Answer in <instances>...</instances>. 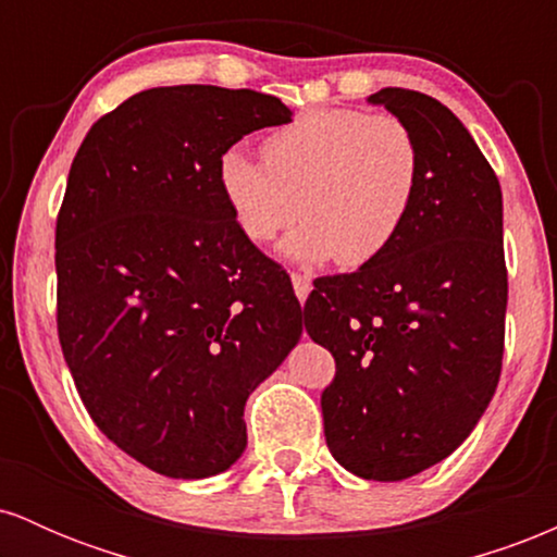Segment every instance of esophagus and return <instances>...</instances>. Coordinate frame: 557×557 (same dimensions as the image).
<instances>
[{
  "label": "esophagus",
  "instance_id": "34e87169",
  "mask_svg": "<svg viewBox=\"0 0 557 557\" xmlns=\"http://www.w3.org/2000/svg\"><path fill=\"white\" fill-rule=\"evenodd\" d=\"M290 280H293V290H296L298 300H306V296H309V293H311V277H309V274L293 272Z\"/></svg>",
  "mask_w": 557,
  "mask_h": 557
}]
</instances>
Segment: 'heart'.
I'll return each mask as SVG.
<instances>
[{
	"label": "heart",
	"instance_id": "1",
	"mask_svg": "<svg viewBox=\"0 0 557 557\" xmlns=\"http://www.w3.org/2000/svg\"><path fill=\"white\" fill-rule=\"evenodd\" d=\"M264 162L233 146L220 157L216 183L240 233L270 243L298 264L337 259L363 267L387 251L417 203L421 151L398 117L345 107L298 114L270 133Z\"/></svg>",
	"mask_w": 557,
	"mask_h": 557
}]
</instances>
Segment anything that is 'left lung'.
<instances>
[{"label":"left lung","mask_w":557,"mask_h":557,"mask_svg":"<svg viewBox=\"0 0 557 557\" xmlns=\"http://www.w3.org/2000/svg\"><path fill=\"white\" fill-rule=\"evenodd\" d=\"M367 101L417 138V203L382 257L319 277L304 317L337 363L322 393L332 458L361 479L403 482L469 437L500 380L503 194L476 140L437 99L382 88Z\"/></svg>","instance_id":"left-lung-1"}]
</instances>
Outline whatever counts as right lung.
I'll list each match as a JSON object with an SVG mask.
<instances>
[{
    "label": "right lung",
    "instance_id": "add662e5",
    "mask_svg": "<svg viewBox=\"0 0 557 557\" xmlns=\"http://www.w3.org/2000/svg\"><path fill=\"white\" fill-rule=\"evenodd\" d=\"M293 110L251 88L140 91L83 138L57 216V330L120 450L172 479L246 450L248 395L300 341L298 298L235 225L216 164Z\"/></svg>",
    "mask_w": 557,
    "mask_h": 557
}]
</instances>
